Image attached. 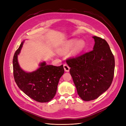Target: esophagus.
Listing matches in <instances>:
<instances>
[{
  "mask_svg": "<svg viewBox=\"0 0 126 126\" xmlns=\"http://www.w3.org/2000/svg\"><path fill=\"white\" fill-rule=\"evenodd\" d=\"M63 68H64V70H65V71H67V72H68L69 71V69H70V67L68 66V65L67 64L65 63L63 64Z\"/></svg>",
  "mask_w": 126,
  "mask_h": 126,
  "instance_id": "esophagus-1",
  "label": "esophagus"
}]
</instances>
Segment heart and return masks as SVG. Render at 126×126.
<instances>
[{
	"mask_svg": "<svg viewBox=\"0 0 126 126\" xmlns=\"http://www.w3.org/2000/svg\"><path fill=\"white\" fill-rule=\"evenodd\" d=\"M74 46L71 52V55L73 56H77L79 54L86 46V43L83 40H79L78 41L77 39H71L67 41L64 44L63 48L64 52H67Z\"/></svg>",
	"mask_w": 126,
	"mask_h": 126,
	"instance_id": "heart-1",
	"label": "heart"
}]
</instances>
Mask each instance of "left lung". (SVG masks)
<instances>
[{
    "label": "left lung",
    "instance_id": "left-lung-1",
    "mask_svg": "<svg viewBox=\"0 0 126 126\" xmlns=\"http://www.w3.org/2000/svg\"><path fill=\"white\" fill-rule=\"evenodd\" d=\"M93 38L92 51L66 60L78 94L84 101L94 100L105 92L111 85L115 70V58L107 42Z\"/></svg>",
    "mask_w": 126,
    "mask_h": 126
}]
</instances>
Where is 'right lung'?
Returning a JSON list of instances; mask_svg holds the SVG:
<instances>
[{
    "label": "right lung",
    "mask_w": 126,
    "mask_h": 126,
    "mask_svg": "<svg viewBox=\"0 0 126 126\" xmlns=\"http://www.w3.org/2000/svg\"><path fill=\"white\" fill-rule=\"evenodd\" d=\"M23 41L15 52L13 58V71L15 81L19 89L34 100L47 102L54 97L60 77L64 73L63 65H47L45 62L32 72H27L20 68L18 55L20 52Z\"/></svg>",
    "instance_id": "add662e5"
}]
</instances>
